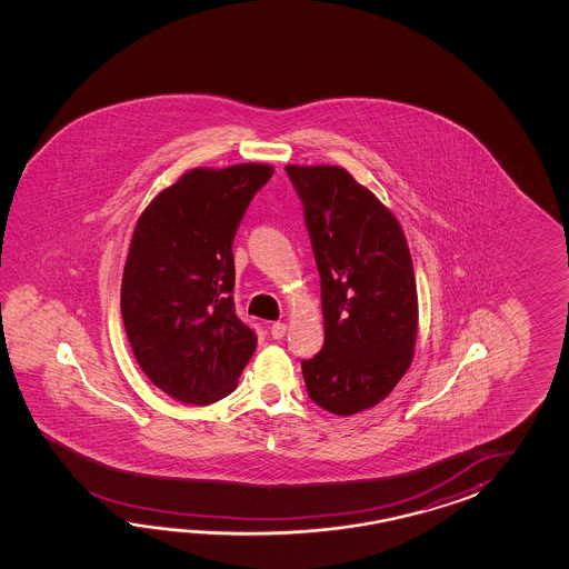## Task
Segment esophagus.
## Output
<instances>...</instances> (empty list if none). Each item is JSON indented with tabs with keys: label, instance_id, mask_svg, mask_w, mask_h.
<instances>
[{
	"label": "esophagus",
	"instance_id": "obj_1",
	"mask_svg": "<svg viewBox=\"0 0 569 569\" xmlns=\"http://www.w3.org/2000/svg\"><path fill=\"white\" fill-rule=\"evenodd\" d=\"M284 333H287V323H272V327H270V336L274 339H282L284 338Z\"/></svg>",
	"mask_w": 569,
	"mask_h": 569
}]
</instances>
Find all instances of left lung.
Instances as JSON below:
<instances>
[{
    "instance_id": "left-lung-1",
    "label": "left lung",
    "mask_w": 569,
    "mask_h": 569,
    "mask_svg": "<svg viewBox=\"0 0 569 569\" xmlns=\"http://www.w3.org/2000/svg\"><path fill=\"white\" fill-rule=\"evenodd\" d=\"M321 277L326 341L302 360L307 392L350 417L387 399L415 356L419 302L399 219L341 167H284Z\"/></svg>"
}]
</instances>
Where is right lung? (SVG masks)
<instances>
[{
    "label": "right lung",
    "mask_w": 569,
    "mask_h": 569,
    "mask_svg": "<svg viewBox=\"0 0 569 569\" xmlns=\"http://www.w3.org/2000/svg\"><path fill=\"white\" fill-rule=\"evenodd\" d=\"M274 169L243 162L187 170L136 223L121 277V317L150 382L187 405L228 397L256 350L233 311L231 243Z\"/></svg>",
    "instance_id": "add662e5"
}]
</instances>
